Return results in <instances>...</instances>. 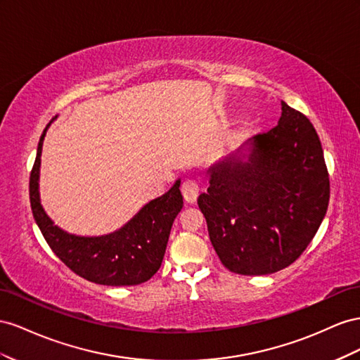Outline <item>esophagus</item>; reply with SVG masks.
<instances>
[{
    "mask_svg": "<svg viewBox=\"0 0 360 360\" xmlns=\"http://www.w3.org/2000/svg\"><path fill=\"white\" fill-rule=\"evenodd\" d=\"M181 191H182V196H184V200L188 202V203H194L199 196V186L196 181L193 179H187L182 182L181 186Z\"/></svg>",
    "mask_w": 360,
    "mask_h": 360,
    "instance_id": "obj_1",
    "label": "esophagus"
}]
</instances>
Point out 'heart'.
I'll return each instance as SVG.
<instances>
[{
    "instance_id": "heart-1",
    "label": "heart",
    "mask_w": 360,
    "mask_h": 360,
    "mask_svg": "<svg viewBox=\"0 0 360 360\" xmlns=\"http://www.w3.org/2000/svg\"><path fill=\"white\" fill-rule=\"evenodd\" d=\"M248 131H249V122H243L241 125L238 127V129L235 131L233 134H232L231 141H235V140H238V139H243L245 134H248Z\"/></svg>"
}]
</instances>
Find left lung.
<instances>
[{
	"mask_svg": "<svg viewBox=\"0 0 360 360\" xmlns=\"http://www.w3.org/2000/svg\"><path fill=\"white\" fill-rule=\"evenodd\" d=\"M198 205L221 264L261 276L291 265L324 219L330 184L312 123L282 101L277 127L207 172Z\"/></svg>",
	"mask_w": 360,
	"mask_h": 360,
	"instance_id": "obj_1",
	"label": "left lung"
}]
</instances>
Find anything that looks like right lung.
<instances>
[{
    "mask_svg": "<svg viewBox=\"0 0 360 360\" xmlns=\"http://www.w3.org/2000/svg\"><path fill=\"white\" fill-rule=\"evenodd\" d=\"M53 120L48 123L39 140L36 161L30 174V203L33 217L49 248L72 271L90 282L129 286L149 281L161 266L172 224L182 210L181 179L162 196L148 202L134 217L115 232L101 237H79L69 233L54 224L40 203V155L44 139Z\"/></svg>",
    "mask_w": 360,
    "mask_h": 360,
    "instance_id": "obj_1",
    "label": "right lung"
}]
</instances>
